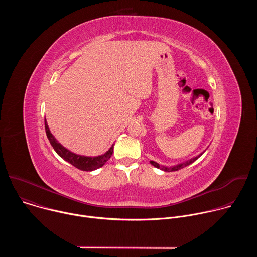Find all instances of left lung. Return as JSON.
<instances>
[{
    "label": "left lung",
    "mask_w": 257,
    "mask_h": 257,
    "mask_svg": "<svg viewBox=\"0 0 257 257\" xmlns=\"http://www.w3.org/2000/svg\"><path fill=\"white\" fill-rule=\"evenodd\" d=\"M204 152H205V151H204ZM204 152H203V153H204ZM203 153H201V154H199L198 156H196V157H194V158H191V159H189V160H187V161H185V162L177 164V165H175V166H170V167H168V166H163V165H160V164H158L157 162H154V161H151V164H152L153 166H155L156 168L162 170V171H165V172H174V171H178V170H180V169H183L184 167H187V166L191 165V164L194 163L198 158H200V157L203 155Z\"/></svg>",
    "instance_id": "left-lung-1"
}]
</instances>
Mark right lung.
<instances>
[{"label": "right lung", "instance_id": "1", "mask_svg": "<svg viewBox=\"0 0 257 257\" xmlns=\"http://www.w3.org/2000/svg\"><path fill=\"white\" fill-rule=\"evenodd\" d=\"M45 127H46L47 136L50 140L51 145L53 146V149L55 150V152L63 160H65L66 162H68L69 164L76 167L77 169H79L81 171L91 172V171H94L96 169H99L100 167H102L109 160V158H111L112 155H113L114 145H115L114 143L104 154H102L100 156H96V157H87V156H81V155H77V154L72 153L71 151L66 149L65 146H63L55 138V136L52 134V132H51L49 126H48V123H47L46 119H45Z\"/></svg>", "mask_w": 257, "mask_h": 257}]
</instances>
